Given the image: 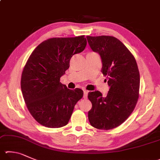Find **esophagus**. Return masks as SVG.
<instances>
[{"label":"esophagus","instance_id":"1","mask_svg":"<svg viewBox=\"0 0 160 160\" xmlns=\"http://www.w3.org/2000/svg\"><path fill=\"white\" fill-rule=\"evenodd\" d=\"M88 90H84V95H83V97L85 98H87V97H88Z\"/></svg>","mask_w":160,"mask_h":160}]
</instances>
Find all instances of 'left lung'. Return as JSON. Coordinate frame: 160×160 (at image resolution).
I'll return each instance as SVG.
<instances>
[{
  "label": "left lung",
  "instance_id": "left-lung-1",
  "mask_svg": "<svg viewBox=\"0 0 160 160\" xmlns=\"http://www.w3.org/2000/svg\"><path fill=\"white\" fill-rule=\"evenodd\" d=\"M87 39L92 51L100 55L101 72L110 87L106 96L99 91L88 93L92 104L89 121L98 129H114L129 118L138 101L140 75L137 63L126 46L115 37L87 36Z\"/></svg>",
  "mask_w": 160,
  "mask_h": 160
}]
</instances>
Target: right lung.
Returning <instances> with one entry per match:
<instances>
[{"label": "right lung", "mask_w": 160, "mask_h": 160, "mask_svg": "<svg viewBox=\"0 0 160 160\" xmlns=\"http://www.w3.org/2000/svg\"><path fill=\"white\" fill-rule=\"evenodd\" d=\"M85 36L53 38L40 43L32 52L23 70L21 89L31 115L39 124L59 128L68 124L83 91L69 89L60 82L72 55L86 47Z\"/></svg>", "instance_id": "right-lung-1"}]
</instances>
